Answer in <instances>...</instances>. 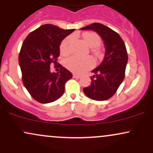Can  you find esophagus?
Instances as JSON below:
<instances>
[{
    "label": "esophagus",
    "mask_w": 153,
    "mask_h": 153,
    "mask_svg": "<svg viewBox=\"0 0 153 153\" xmlns=\"http://www.w3.org/2000/svg\"><path fill=\"white\" fill-rule=\"evenodd\" d=\"M73 78H81V76H80V75H77V74H75V73L73 75Z\"/></svg>",
    "instance_id": "1"
}]
</instances>
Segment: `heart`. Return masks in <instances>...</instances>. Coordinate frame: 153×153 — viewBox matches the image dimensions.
Masks as SVG:
<instances>
[{"label": "heart", "instance_id": "heart-1", "mask_svg": "<svg viewBox=\"0 0 153 153\" xmlns=\"http://www.w3.org/2000/svg\"><path fill=\"white\" fill-rule=\"evenodd\" d=\"M82 40L84 43L91 48L99 47L101 44V39L97 34L94 32H86L82 35ZM72 41L71 36L65 39L60 45V52L62 54H68L70 51V45ZM96 55H99L100 52L97 49L93 50ZM66 68L70 71L76 73H81L92 68L94 62L91 57L79 58L77 57H71L67 59L65 62Z\"/></svg>", "mask_w": 153, "mask_h": 153}]
</instances>
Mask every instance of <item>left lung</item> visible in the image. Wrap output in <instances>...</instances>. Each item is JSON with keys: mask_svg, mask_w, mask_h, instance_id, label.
Instances as JSON below:
<instances>
[{"mask_svg": "<svg viewBox=\"0 0 153 153\" xmlns=\"http://www.w3.org/2000/svg\"><path fill=\"white\" fill-rule=\"evenodd\" d=\"M80 30L96 31L104 43L102 62L92 71L95 75L91 77V85L84 88L83 92L91 99L105 101L114 96L124 78L128 61L125 44L118 33L99 23L91 24Z\"/></svg>", "mask_w": 153, "mask_h": 153, "instance_id": "left-lung-1", "label": "left lung"}]
</instances>
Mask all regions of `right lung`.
I'll return each instance as SVG.
<instances>
[{
	"mask_svg": "<svg viewBox=\"0 0 153 153\" xmlns=\"http://www.w3.org/2000/svg\"><path fill=\"white\" fill-rule=\"evenodd\" d=\"M75 29L44 24L26 36L19 56L22 80L31 97L38 102H53L64 94L65 84L73 75L60 65L57 73L50 65L57 64L61 42Z\"/></svg>",
	"mask_w": 153,
	"mask_h": 153,
	"instance_id": "obj_1",
	"label": "right lung"
}]
</instances>
